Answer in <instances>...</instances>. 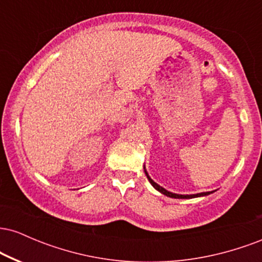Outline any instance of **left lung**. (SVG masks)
<instances>
[{
  "label": "left lung",
  "mask_w": 262,
  "mask_h": 262,
  "mask_svg": "<svg viewBox=\"0 0 262 262\" xmlns=\"http://www.w3.org/2000/svg\"><path fill=\"white\" fill-rule=\"evenodd\" d=\"M144 172H145V175H146V177H148L149 182L152 185V187H154L155 189H158L159 192H161L162 194H165V196H167V197H171V198H186V200H188V198H194V197H201V196H208L209 193H212V192H202V193H197V194H177V193H172V192L166 191V189H165L164 187H161V186H159L158 183L152 181V180L150 179V176L148 175V172H146L145 167H144Z\"/></svg>",
  "instance_id": "obj_1"
}]
</instances>
